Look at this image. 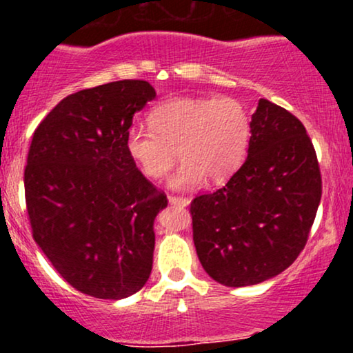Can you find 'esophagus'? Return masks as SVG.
Listing matches in <instances>:
<instances>
[{
	"mask_svg": "<svg viewBox=\"0 0 353 353\" xmlns=\"http://www.w3.org/2000/svg\"><path fill=\"white\" fill-rule=\"evenodd\" d=\"M169 204H174V205H182V208H185V205H189V199L188 197H176V196H169L168 197Z\"/></svg>",
	"mask_w": 353,
	"mask_h": 353,
	"instance_id": "34e87169",
	"label": "esophagus"
}]
</instances>
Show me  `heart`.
I'll use <instances>...</instances> for the list:
<instances>
[{
  "mask_svg": "<svg viewBox=\"0 0 353 353\" xmlns=\"http://www.w3.org/2000/svg\"><path fill=\"white\" fill-rule=\"evenodd\" d=\"M149 128L131 125L125 151L149 179H161L177 159L169 179L172 189L229 179L244 163L250 144V116L241 101L221 98H172L149 114Z\"/></svg>",
  "mask_w": 353,
  "mask_h": 353,
  "instance_id": "heart-1",
  "label": "heart"
}]
</instances>
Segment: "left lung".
Wrapping results in <instances>:
<instances>
[{"instance_id": "1", "label": "left lung", "mask_w": 353, "mask_h": 353, "mask_svg": "<svg viewBox=\"0 0 353 353\" xmlns=\"http://www.w3.org/2000/svg\"><path fill=\"white\" fill-rule=\"evenodd\" d=\"M250 125L241 169L224 188L190 202L197 257L228 287L255 285L292 264L322 197L317 154L301 121L261 99Z\"/></svg>"}]
</instances>
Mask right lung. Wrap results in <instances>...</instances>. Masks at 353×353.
<instances>
[{"mask_svg": "<svg viewBox=\"0 0 353 353\" xmlns=\"http://www.w3.org/2000/svg\"><path fill=\"white\" fill-rule=\"evenodd\" d=\"M156 91L124 79L83 89L36 128L24 169L34 242L79 292L119 301L152 270L154 219L168 205L125 151L132 117Z\"/></svg>", "mask_w": 353, "mask_h": 353, "instance_id": "1", "label": "right lung"}]
</instances>
